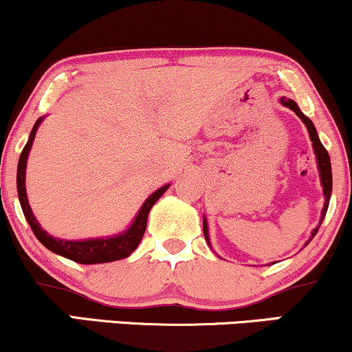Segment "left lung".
Wrapping results in <instances>:
<instances>
[{
    "label": "left lung",
    "instance_id": "1",
    "mask_svg": "<svg viewBox=\"0 0 352 352\" xmlns=\"http://www.w3.org/2000/svg\"><path fill=\"white\" fill-rule=\"evenodd\" d=\"M281 104H283V106H286V107L292 109L294 114L300 117L302 122L306 124V127H308V132H309L311 140H313L314 153H316V159H318L319 175H321L322 190H324V208H322V212H321V221H319V227H321L322 220H324V217H326V212H328L329 199H331V190H333V173H331V159H329V153H328V151H326V148H324V145L321 144V140H319L316 129H314V124L311 122L309 117H306L305 114H302V112L300 111V107H298V104L294 102V100L286 99V98H281ZM319 227L313 230V233H311L309 241L313 240L314 235H316ZM204 235H205V240H207V243H208V228H207V221H205V220H204ZM309 241H308V243H309Z\"/></svg>",
    "mask_w": 352,
    "mask_h": 352
}]
</instances>
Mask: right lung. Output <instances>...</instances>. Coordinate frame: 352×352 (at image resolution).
<instances>
[{"instance_id":"1","label":"right lung","mask_w":352,"mask_h":352,"mask_svg":"<svg viewBox=\"0 0 352 352\" xmlns=\"http://www.w3.org/2000/svg\"><path fill=\"white\" fill-rule=\"evenodd\" d=\"M43 119L36 120L33 131L30 134V140L24 145L21 155H19L18 162V177H16V184H18V197L19 204H21L23 213L26 217L28 223H30L31 230L41 243L46 246L47 250H51L52 253H58L60 256L69 258V260L76 261V263L80 265H94V263H109V261L122 260V258H127L134 250L139 246L140 240H142L145 228H147V217L151 208L153 207L157 200L162 197V193L168 188V185L159 188L157 192H153L145 204L140 208L139 215L135 217L134 223L131 225V228L125 233H120L117 236L111 238H99V240H84V241H69V240H59V238H54L47 235L46 232L41 228V225L38 223L33 212H31L30 204H28L26 197V185H24V180H26V160L28 153H30L31 145H33L36 131H38V125L41 124Z\"/></svg>"}]
</instances>
